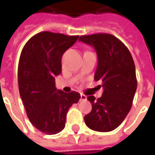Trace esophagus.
<instances>
[{
	"mask_svg": "<svg viewBox=\"0 0 155 155\" xmlns=\"http://www.w3.org/2000/svg\"><path fill=\"white\" fill-rule=\"evenodd\" d=\"M87 100V96L84 95V94H81V99L80 101H86Z\"/></svg>",
	"mask_w": 155,
	"mask_h": 155,
	"instance_id": "1",
	"label": "esophagus"
}]
</instances>
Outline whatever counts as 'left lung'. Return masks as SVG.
<instances>
[{"label":"left lung","instance_id":"left-lung-1","mask_svg":"<svg viewBox=\"0 0 155 155\" xmlns=\"http://www.w3.org/2000/svg\"><path fill=\"white\" fill-rule=\"evenodd\" d=\"M80 41L95 48L98 66L94 80L103 88L101 98L88 96L91 111L85 115L87 127L94 131L116 129L130 111L137 87L133 57L118 38L107 33L81 36Z\"/></svg>","mask_w":155,"mask_h":155}]
</instances>
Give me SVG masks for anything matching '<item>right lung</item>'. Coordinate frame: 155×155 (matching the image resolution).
<instances>
[{"label": "right lung", "instance_id": "obj_1", "mask_svg": "<svg viewBox=\"0 0 155 155\" xmlns=\"http://www.w3.org/2000/svg\"><path fill=\"white\" fill-rule=\"evenodd\" d=\"M79 36L43 31L24 46L18 62L20 98L31 124L40 132L54 135L64 128L66 114L81 98L80 93L56 90L54 77L62 72L64 53Z\"/></svg>", "mask_w": 155, "mask_h": 155}]
</instances>
